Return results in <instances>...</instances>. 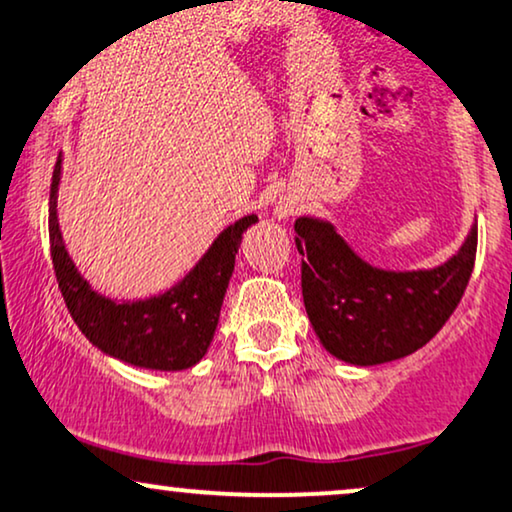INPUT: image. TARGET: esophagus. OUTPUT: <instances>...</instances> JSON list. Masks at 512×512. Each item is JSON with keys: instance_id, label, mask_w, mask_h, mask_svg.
Here are the masks:
<instances>
[{"instance_id": "34e87169", "label": "esophagus", "mask_w": 512, "mask_h": 512, "mask_svg": "<svg viewBox=\"0 0 512 512\" xmlns=\"http://www.w3.org/2000/svg\"><path fill=\"white\" fill-rule=\"evenodd\" d=\"M287 216V211H280V218H285Z\"/></svg>"}]
</instances>
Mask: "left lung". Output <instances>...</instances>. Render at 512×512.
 I'll use <instances>...</instances> for the list:
<instances>
[{"label": "left lung", "instance_id": "1", "mask_svg": "<svg viewBox=\"0 0 512 512\" xmlns=\"http://www.w3.org/2000/svg\"><path fill=\"white\" fill-rule=\"evenodd\" d=\"M304 306L320 344L351 365H380L418 351L463 299L477 254V225L456 256L430 270H382L365 263L332 223H294Z\"/></svg>", "mask_w": 512, "mask_h": 512}]
</instances>
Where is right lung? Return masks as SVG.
<instances>
[{
  "label": "right lung",
  "mask_w": 512,
  "mask_h": 512,
  "mask_svg": "<svg viewBox=\"0 0 512 512\" xmlns=\"http://www.w3.org/2000/svg\"><path fill=\"white\" fill-rule=\"evenodd\" d=\"M59 182L61 156L49 189V244L56 282L80 332L106 356L137 368L187 370L197 365L216 334L244 230L258 218L244 216L227 225L197 266L168 292L140 301H113L94 292L68 256L56 220Z\"/></svg>",
  "instance_id": "right-lung-1"
}]
</instances>
